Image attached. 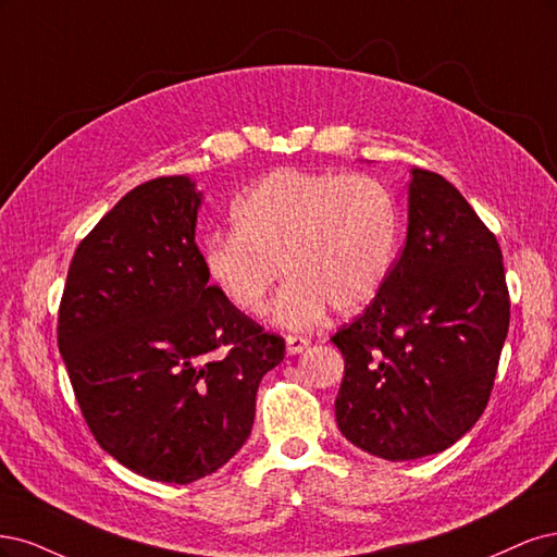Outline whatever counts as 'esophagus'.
<instances>
[{"label": "esophagus", "mask_w": 557, "mask_h": 557, "mask_svg": "<svg viewBox=\"0 0 557 557\" xmlns=\"http://www.w3.org/2000/svg\"><path fill=\"white\" fill-rule=\"evenodd\" d=\"M310 339L302 337V335H286V351H289L292 356L300 354L302 349H308Z\"/></svg>", "instance_id": "esophagus-1"}]
</instances>
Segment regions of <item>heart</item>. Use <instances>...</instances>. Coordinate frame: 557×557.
<instances>
[{"instance_id":"obj_1","label":"heart","mask_w":557,"mask_h":557,"mask_svg":"<svg viewBox=\"0 0 557 557\" xmlns=\"http://www.w3.org/2000/svg\"><path fill=\"white\" fill-rule=\"evenodd\" d=\"M233 233L203 243L206 275L220 296L259 317L282 273L275 324L310 329L333 308L351 314L382 294L400 245L393 191L366 173L282 166L231 206Z\"/></svg>"}]
</instances>
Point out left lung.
<instances>
[{
  "instance_id": "1",
  "label": "left lung",
  "mask_w": 557,
  "mask_h": 557,
  "mask_svg": "<svg viewBox=\"0 0 557 557\" xmlns=\"http://www.w3.org/2000/svg\"><path fill=\"white\" fill-rule=\"evenodd\" d=\"M509 308L495 233L440 173L411 171L400 259L366 312L331 337L345 358L339 433L386 460L456 444L491 400Z\"/></svg>"
}]
</instances>
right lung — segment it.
<instances>
[{"label": "right lung", "mask_w": 557, "mask_h": 557, "mask_svg": "<svg viewBox=\"0 0 557 557\" xmlns=\"http://www.w3.org/2000/svg\"><path fill=\"white\" fill-rule=\"evenodd\" d=\"M185 175L124 194L76 247L58 345L106 454L166 483L218 472L252 433L257 391L284 337L208 284Z\"/></svg>", "instance_id": "1"}]
</instances>
